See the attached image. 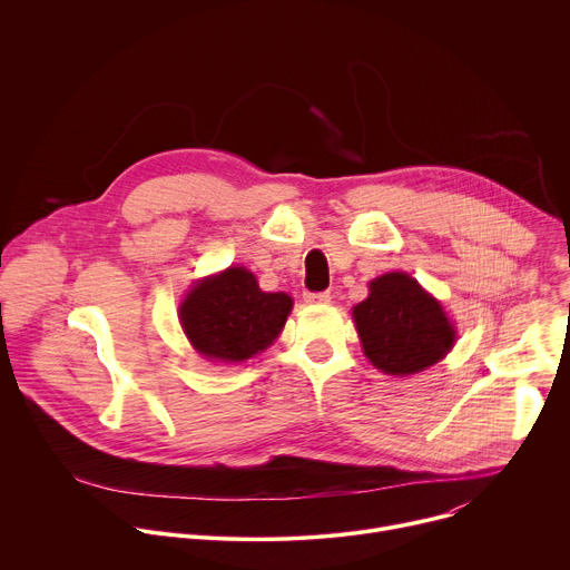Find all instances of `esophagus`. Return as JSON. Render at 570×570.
<instances>
[{
	"instance_id": "esophagus-1",
	"label": "esophagus",
	"mask_w": 570,
	"mask_h": 570,
	"mask_svg": "<svg viewBox=\"0 0 570 570\" xmlns=\"http://www.w3.org/2000/svg\"><path fill=\"white\" fill-rule=\"evenodd\" d=\"M303 301L309 305H325V303H330V294L327 292H305Z\"/></svg>"
}]
</instances>
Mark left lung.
I'll list each match as a JSON object with an SVG mask.
<instances>
[{"label": "left lung", "mask_w": 570, "mask_h": 570, "mask_svg": "<svg viewBox=\"0 0 570 570\" xmlns=\"http://www.w3.org/2000/svg\"><path fill=\"white\" fill-rule=\"evenodd\" d=\"M353 318L368 362L386 375L406 377L438 364L456 344V327L440 301L406 272L371 281Z\"/></svg>", "instance_id": "obj_1"}]
</instances>
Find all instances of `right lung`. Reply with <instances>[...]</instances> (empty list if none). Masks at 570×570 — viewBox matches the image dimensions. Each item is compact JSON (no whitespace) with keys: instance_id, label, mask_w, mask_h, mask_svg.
I'll return each mask as SVG.
<instances>
[{"instance_id":"obj_1","label":"right lung","mask_w":570,"mask_h":570,"mask_svg":"<svg viewBox=\"0 0 570 570\" xmlns=\"http://www.w3.org/2000/svg\"><path fill=\"white\" fill-rule=\"evenodd\" d=\"M292 305L285 292H263L249 269L229 267L190 287L179 323L202 357L236 364L274 344Z\"/></svg>"}]
</instances>
